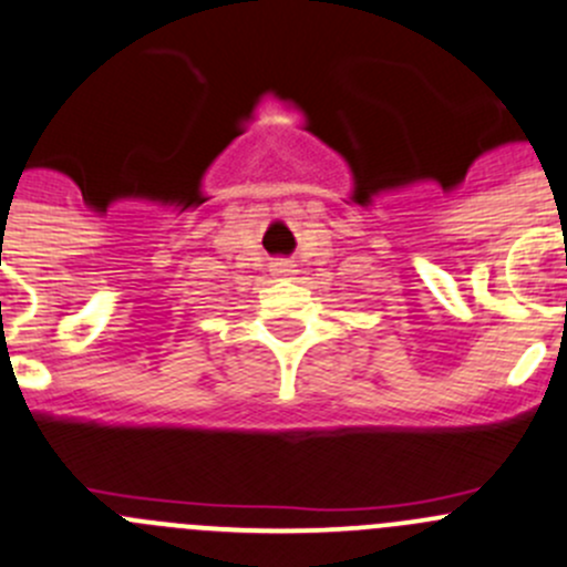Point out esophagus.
<instances>
[{
  "instance_id": "obj_1",
  "label": "esophagus",
  "mask_w": 567,
  "mask_h": 567,
  "mask_svg": "<svg viewBox=\"0 0 567 567\" xmlns=\"http://www.w3.org/2000/svg\"><path fill=\"white\" fill-rule=\"evenodd\" d=\"M274 274H277V277H290V274H293V266H290L288 260H277L274 262Z\"/></svg>"
}]
</instances>
